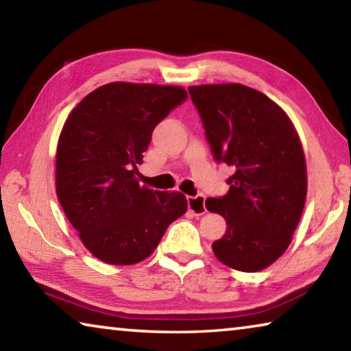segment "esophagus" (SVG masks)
I'll return each mask as SVG.
<instances>
[{
	"label": "esophagus",
	"instance_id": "34e87169",
	"mask_svg": "<svg viewBox=\"0 0 351 351\" xmlns=\"http://www.w3.org/2000/svg\"><path fill=\"white\" fill-rule=\"evenodd\" d=\"M189 210L193 212L195 215H203L206 213V204L203 195H195V197H187Z\"/></svg>",
	"mask_w": 351,
	"mask_h": 351
}]
</instances>
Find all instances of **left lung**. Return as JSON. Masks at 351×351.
<instances>
[{
  "label": "left lung",
  "instance_id": "1",
  "mask_svg": "<svg viewBox=\"0 0 351 351\" xmlns=\"http://www.w3.org/2000/svg\"><path fill=\"white\" fill-rule=\"evenodd\" d=\"M218 164L232 165L228 193L207 198L226 234L212 243L229 268L255 272L287 251L306 198L304 150L280 106L240 83L189 88Z\"/></svg>",
  "mask_w": 351,
  "mask_h": 351
}]
</instances>
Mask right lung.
I'll return each instance as SVG.
<instances>
[{"label":"right lung","instance_id":"obj_1","mask_svg":"<svg viewBox=\"0 0 351 351\" xmlns=\"http://www.w3.org/2000/svg\"><path fill=\"white\" fill-rule=\"evenodd\" d=\"M186 99L180 86L114 82L88 94L64 122L57 197L83 245L105 263L147 258L187 210L181 192L141 187L136 178L154 127Z\"/></svg>","mask_w":351,"mask_h":351}]
</instances>
